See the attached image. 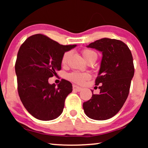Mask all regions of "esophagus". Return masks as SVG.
<instances>
[{
	"mask_svg": "<svg viewBox=\"0 0 148 148\" xmlns=\"http://www.w3.org/2000/svg\"><path fill=\"white\" fill-rule=\"evenodd\" d=\"M72 88H73L74 91H80L82 90V88L79 86H77L76 85H73V86H72Z\"/></svg>",
	"mask_w": 148,
	"mask_h": 148,
	"instance_id": "esophagus-1",
	"label": "esophagus"
}]
</instances>
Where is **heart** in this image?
Listing matches in <instances>:
<instances>
[{"label": "heart", "instance_id": "1", "mask_svg": "<svg viewBox=\"0 0 148 148\" xmlns=\"http://www.w3.org/2000/svg\"><path fill=\"white\" fill-rule=\"evenodd\" d=\"M96 54L95 52L91 51L90 49H84L82 51V55H83L85 59H86L87 57L92 56V55ZM70 56V52L67 51L65 52L62 57V62L65 63L66 62L67 59ZM69 79L71 81L75 82V83L81 84H83L86 79H88L90 77V75L86 72H74L72 73L69 74L68 76Z\"/></svg>", "mask_w": 148, "mask_h": 148}]
</instances>
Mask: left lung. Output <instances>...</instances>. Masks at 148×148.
<instances>
[{
  "instance_id": "obj_1",
  "label": "left lung",
  "mask_w": 148,
  "mask_h": 148,
  "mask_svg": "<svg viewBox=\"0 0 148 148\" xmlns=\"http://www.w3.org/2000/svg\"><path fill=\"white\" fill-rule=\"evenodd\" d=\"M87 47L102 52L95 85H102L99 87V94L92 93L91 99L84 102V112L92 119H108L121 110L129 95L134 74L132 53L124 42L108 38L92 42Z\"/></svg>"
}]
</instances>
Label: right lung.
<instances>
[{
	"label": "right lung",
	"instance_id": "right-lung-1",
	"mask_svg": "<svg viewBox=\"0 0 148 148\" xmlns=\"http://www.w3.org/2000/svg\"><path fill=\"white\" fill-rule=\"evenodd\" d=\"M76 46H63L37 34L20 47L15 65L17 90L23 106L35 118L49 121L62 114L65 99L72 91V84L62 79L56 86L49 84L48 79L61 69L65 52Z\"/></svg>",
	"mask_w": 148,
	"mask_h": 148
}]
</instances>
